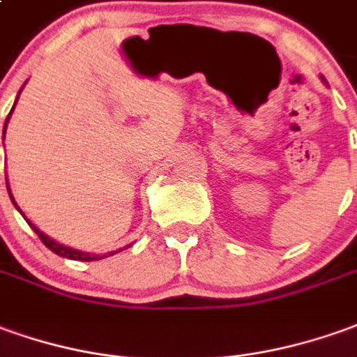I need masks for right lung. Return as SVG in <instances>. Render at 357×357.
<instances>
[{
    "label": "right lung",
    "mask_w": 357,
    "mask_h": 357,
    "mask_svg": "<svg viewBox=\"0 0 357 357\" xmlns=\"http://www.w3.org/2000/svg\"><path fill=\"white\" fill-rule=\"evenodd\" d=\"M15 108V105H13ZM13 108H11V112H13ZM11 112H9V116H11ZM9 116H7V120H5V128H7V122H9ZM5 128H3V139H5ZM7 190H9V186H7ZM9 198L13 200L15 204V208H17V202H15V198H13V194H11V190H9ZM19 210V208H17ZM21 211V210H19ZM23 213V211H21ZM23 218H24V213H23ZM26 220V218H24ZM29 221V220H26ZM29 225L33 227V231L40 237V241H43L44 245L48 247V249L52 250V252H56L58 257H63V258H71V260H81V262H89V260H100V258H105L107 255H91V252H83V250H77V249H71V247H66V245H60V243H56L54 239H50L48 235H44L43 231L38 229V227H34L33 223L29 221ZM114 255V250L112 252H108V257H112Z\"/></svg>",
    "instance_id": "add662e5"
}]
</instances>
